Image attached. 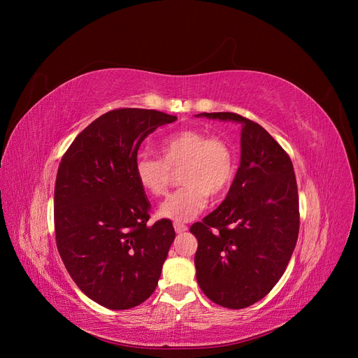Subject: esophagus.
<instances>
[{
    "label": "esophagus",
    "instance_id": "obj_1",
    "mask_svg": "<svg viewBox=\"0 0 358 358\" xmlns=\"http://www.w3.org/2000/svg\"><path fill=\"white\" fill-rule=\"evenodd\" d=\"M174 229L177 234H182L187 231V227L184 223H180V222H174Z\"/></svg>",
    "mask_w": 358,
    "mask_h": 358
}]
</instances>
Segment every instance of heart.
I'll use <instances>...</instances> for the list:
<instances>
[{"instance_id": "heart-1", "label": "heart", "mask_w": 358, "mask_h": 358, "mask_svg": "<svg viewBox=\"0 0 358 358\" xmlns=\"http://www.w3.org/2000/svg\"><path fill=\"white\" fill-rule=\"evenodd\" d=\"M159 158L139 154L135 159V176L142 189L154 197L164 196L178 176L182 187L169 196L159 208L162 217L187 222L200 215L209 196L227 194L235 176V159L231 146L222 138L209 136L197 129H184L164 138Z\"/></svg>"}]
</instances>
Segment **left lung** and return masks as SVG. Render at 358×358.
Masks as SVG:
<instances>
[{
  "mask_svg": "<svg viewBox=\"0 0 358 358\" xmlns=\"http://www.w3.org/2000/svg\"><path fill=\"white\" fill-rule=\"evenodd\" d=\"M197 116L241 124V164L219 208L192 224L196 277L212 302L243 309L286 271L299 235V194L290 157L268 131L236 113Z\"/></svg>",
  "mask_w": 358,
  "mask_h": 358,
  "instance_id": "1",
  "label": "left lung"
}]
</instances>
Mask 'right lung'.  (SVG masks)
Listing matches in <instances>:
<instances>
[{"label": "right lung", "instance_id": "1", "mask_svg": "<svg viewBox=\"0 0 358 358\" xmlns=\"http://www.w3.org/2000/svg\"><path fill=\"white\" fill-rule=\"evenodd\" d=\"M177 116L117 108L71 143L55 184V235L80 290L99 305L124 310L154 293L176 238L173 223L148 224L150 203L135 176L145 138Z\"/></svg>", "mask_w": 358, "mask_h": 358}]
</instances>
